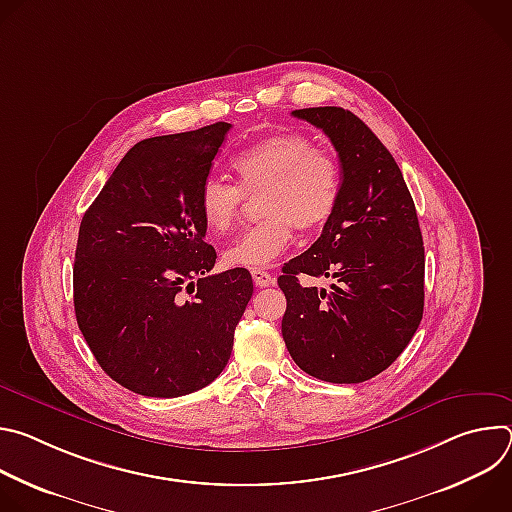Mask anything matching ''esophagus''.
Instances as JSON below:
<instances>
[{
  "label": "esophagus",
  "mask_w": 512,
  "mask_h": 512,
  "mask_svg": "<svg viewBox=\"0 0 512 512\" xmlns=\"http://www.w3.org/2000/svg\"><path fill=\"white\" fill-rule=\"evenodd\" d=\"M251 275H253V281L257 287H269V285H275V277L265 271V269H251Z\"/></svg>",
  "instance_id": "34e87169"
}]
</instances>
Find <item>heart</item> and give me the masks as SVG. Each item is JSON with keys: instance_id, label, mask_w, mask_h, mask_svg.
I'll use <instances>...</instances> for the list:
<instances>
[{"instance_id": "1", "label": "heart", "mask_w": 512, "mask_h": 512, "mask_svg": "<svg viewBox=\"0 0 512 512\" xmlns=\"http://www.w3.org/2000/svg\"><path fill=\"white\" fill-rule=\"evenodd\" d=\"M239 185L208 176L198 190L206 231L227 235L239 221L245 194L261 198L265 221L247 229L227 251L225 263L261 269L271 265L302 231L324 227L340 200V164L302 133H275L249 145L233 160Z\"/></svg>"}]
</instances>
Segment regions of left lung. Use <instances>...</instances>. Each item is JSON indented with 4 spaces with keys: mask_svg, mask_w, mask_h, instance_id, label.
<instances>
[{
    "mask_svg": "<svg viewBox=\"0 0 512 512\" xmlns=\"http://www.w3.org/2000/svg\"><path fill=\"white\" fill-rule=\"evenodd\" d=\"M338 152L340 200L320 239L283 265L285 346L326 383H362L395 362L423 316L425 253L403 174L381 139L342 107L298 109ZM300 274L330 276V290Z\"/></svg>",
    "mask_w": 512,
    "mask_h": 512,
    "instance_id": "left-lung-1",
    "label": "left lung"
}]
</instances>
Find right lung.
Here are the masks:
<instances>
[{"mask_svg": "<svg viewBox=\"0 0 512 512\" xmlns=\"http://www.w3.org/2000/svg\"><path fill=\"white\" fill-rule=\"evenodd\" d=\"M231 123L135 143L85 212L72 269L79 328L121 387L180 397L223 373L253 296L243 267L208 275L198 190ZM189 298H185V294Z\"/></svg>", "mask_w": 512, "mask_h": 512, "instance_id": "1", "label": "right lung"}]
</instances>
